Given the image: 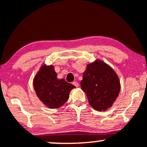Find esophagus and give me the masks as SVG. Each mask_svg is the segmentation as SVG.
<instances>
[{"label": "esophagus", "mask_w": 147, "mask_h": 147, "mask_svg": "<svg viewBox=\"0 0 147 147\" xmlns=\"http://www.w3.org/2000/svg\"><path fill=\"white\" fill-rule=\"evenodd\" d=\"M72 84L76 87H79V83L77 82H72Z\"/></svg>", "instance_id": "34e87169"}]
</instances>
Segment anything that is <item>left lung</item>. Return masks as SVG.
<instances>
[{
  "instance_id": "left-lung-1",
  "label": "left lung",
  "mask_w": 147,
  "mask_h": 147,
  "mask_svg": "<svg viewBox=\"0 0 147 147\" xmlns=\"http://www.w3.org/2000/svg\"><path fill=\"white\" fill-rule=\"evenodd\" d=\"M80 84L89 104L100 112L112 107L121 88L117 74L109 64L99 59L87 64Z\"/></svg>"
}]
</instances>
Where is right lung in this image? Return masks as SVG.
Instances as JSON below:
<instances>
[{"instance_id": "obj_1", "label": "right lung", "mask_w": 147, "mask_h": 147, "mask_svg": "<svg viewBox=\"0 0 147 147\" xmlns=\"http://www.w3.org/2000/svg\"><path fill=\"white\" fill-rule=\"evenodd\" d=\"M33 86L39 100L50 109L63 106L68 100L70 91L76 88L64 79L57 78L54 65L45 63L34 77Z\"/></svg>"}]
</instances>
